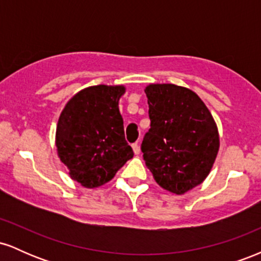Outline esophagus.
<instances>
[{"instance_id": "34e87169", "label": "esophagus", "mask_w": 261, "mask_h": 261, "mask_svg": "<svg viewBox=\"0 0 261 261\" xmlns=\"http://www.w3.org/2000/svg\"><path fill=\"white\" fill-rule=\"evenodd\" d=\"M133 149H134L135 154H140V146H139V143H133Z\"/></svg>"}]
</instances>
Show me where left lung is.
I'll return each instance as SVG.
<instances>
[{
	"instance_id": "left-lung-1",
	"label": "left lung",
	"mask_w": 261,
	"mask_h": 261,
	"mask_svg": "<svg viewBox=\"0 0 261 261\" xmlns=\"http://www.w3.org/2000/svg\"><path fill=\"white\" fill-rule=\"evenodd\" d=\"M151 125L141 151L154 180L170 193L201 184L216 160L217 126L199 95L175 85H149Z\"/></svg>"
}]
</instances>
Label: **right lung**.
Returning <instances> with one entry per match:
<instances>
[{"label": "right lung", "mask_w": 261, "mask_h": 261, "mask_svg": "<svg viewBox=\"0 0 261 261\" xmlns=\"http://www.w3.org/2000/svg\"><path fill=\"white\" fill-rule=\"evenodd\" d=\"M122 86H93L66 104L56 128V147L71 178L86 188L112 180L130 158L119 112Z\"/></svg>", "instance_id": "add662e5"}]
</instances>
